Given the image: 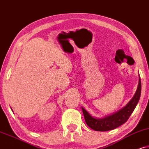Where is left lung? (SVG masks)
<instances>
[{
	"mask_svg": "<svg viewBox=\"0 0 149 149\" xmlns=\"http://www.w3.org/2000/svg\"><path fill=\"white\" fill-rule=\"evenodd\" d=\"M140 94H141V80H140V77L139 76L138 86L134 96L125 106L118 112L104 118H97L91 116L84 108L82 107V112L86 125L93 130L98 131V132H106V131L112 130L122 125L129 119L131 114L134 112L135 108L139 102Z\"/></svg>",
	"mask_w": 149,
	"mask_h": 149,
	"instance_id": "1",
	"label": "left lung"
}]
</instances>
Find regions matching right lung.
Masks as SVG:
<instances>
[{
  "instance_id": "right-lung-1",
  "label": "right lung",
  "mask_w": 149,
  "mask_h": 149,
  "mask_svg": "<svg viewBox=\"0 0 149 149\" xmlns=\"http://www.w3.org/2000/svg\"><path fill=\"white\" fill-rule=\"evenodd\" d=\"M12 111H13V110H12Z\"/></svg>"
}]
</instances>
